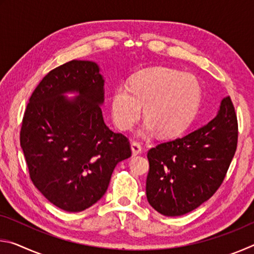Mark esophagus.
<instances>
[{"label":"esophagus","mask_w":254,"mask_h":254,"mask_svg":"<svg viewBox=\"0 0 254 254\" xmlns=\"http://www.w3.org/2000/svg\"><path fill=\"white\" fill-rule=\"evenodd\" d=\"M131 149H132L133 156H136V154H139L141 152L142 147H141V144L139 142H135V141H133V142H131Z\"/></svg>","instance_id":"1"}]
</instances>
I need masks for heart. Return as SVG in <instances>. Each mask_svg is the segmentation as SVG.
Segmentation results:
<instances>
[{
	"label": "heart",
	"mask_w": 254,
	"mask_h": 254,
	"mask_svg": "<svg viewBox=\"0 0 254 254\" xmlns=\"http://www.w3.org/2000/svg\"><path fill=\"white\" fill-rule=\"evenodd\" d=\"M201 85L194 75L158 67L140 71L112 93L111 112L119 128L127 131L140 118L143 107L145 131L158 130L174 136L186 130L198 111Z\"/></svg>",
	"instance_id": "b5f03b06"
}]
</instances>
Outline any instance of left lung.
Instances as JSON below:
<instances>
[{"instance_id":"8db88e82","label":"left lung","mask_w":254,"mask_h":254,"mask_svg":"<svg viewBox=\"0 0 254 254\" xmlns=\"http://www.w3.org/2000/svg\"><path fill=\"white\" fill-rule=\"evenodd\" d=\"M238 136V118L227 96L212 121L150 149L149 204L166 216H180L209 199L225 178Z\"/></svg>"}]
</instances>
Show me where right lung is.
<instances>
[{
	"label": "right lung",
	"mask_w": 254,
	"mask_h": 254,
	"mask_svg": "<svg viewBox=\"0 0 254 254\" xmlns=\"http://www.w3.org/2000/svg\"><path fill=\"white\" fill-rule=\"evenodd\" d=\"M104 79L95 63L71 60L50 70L34 89L20 131L29 175L50 203L81 212L102 198L120 161L131 157L122 133L105 126ZM80 96L67 101L66 91Z\"/></svg>",
	"instance_id": "add662e5"
}]
</instances>
